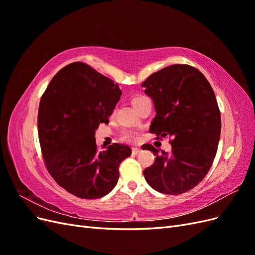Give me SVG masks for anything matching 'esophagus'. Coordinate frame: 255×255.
Wrapping results in <instances>:
<instances>
[{
    "mask_svg": "<svg viewBox=\"0 0 255 255\" xmlns=\"http://www.w3.org/2000/svg\"><path fill=\"white\" fill-rule=\"evenodd\" d=\"M140 152V148H137V146H135V148H132V153L133 154H137Z\"/></svg>",
    "mask_w": 255,
    "mask_h": 255,
    "instance_id": "34e87169",
    "label": "esophagus"
}]
</instances>
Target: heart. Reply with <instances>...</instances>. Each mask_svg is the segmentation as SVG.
<instances>
[{"label": "heart", "mask_w": 255, "mask_h": 255, "mask_svg": "<svg viewBox=\"0 0 255 255\" xmlns=\"http://www.w3.org/2000/svg\"><path fill=\"white\" fill-rule=\"evenodd\" d=\"M149 102H151L150 99L144 96H137L132 99V104L134 105V107L137 111H139L141 107H143L146 103ZM121 139L127 142H135L138 139V133L132 129H125L121 133Z\"/></svg>", "instance_id": "1"}]
</instances>
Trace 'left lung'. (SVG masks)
<instances>
[{
    "mask_svg": "<svg viewBox=\"0 0 255 255\" xmlns=\"http://www.w3.org/2000/svg\"><path fill=\"white\" fill-rule=\"evenodd\" d=\"M142 87L156 110L150 132L171 144L170 152L144 145L156 156L144 179L161 194H184L204 179L217 153L221 117L214 90L197 68L180 64L151 74Z\"/></svg>",
    "mask_w": 255,
    "mask_h": 255,
    "instance_id": "left-lung-1",
    "label": "left lung"
}]
</instances>
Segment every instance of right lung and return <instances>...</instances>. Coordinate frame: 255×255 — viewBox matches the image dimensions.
Returning a JSON list of instances; mask_svg holds the SVG:
<instances>
[{
	"instance_id": "obj_1",
	"label": "right lung",
	"mask_w": 255,
	"mask_h": 255,
	"mask_svg": "<svg viewBox=\"0 0 255 255\" xmlns=\"http://www.w3.org/2000/svg\"><path fill=\"white\" fill-rule=\"evenodd\" d=\"M122 91L87 64L75 61L54 75L40 100L38 137L48 172L81 199H99L114 189L119 166L130 155L126 144L99 151L96 129L109 117Z\"/></svg>"
}]
</instances>
